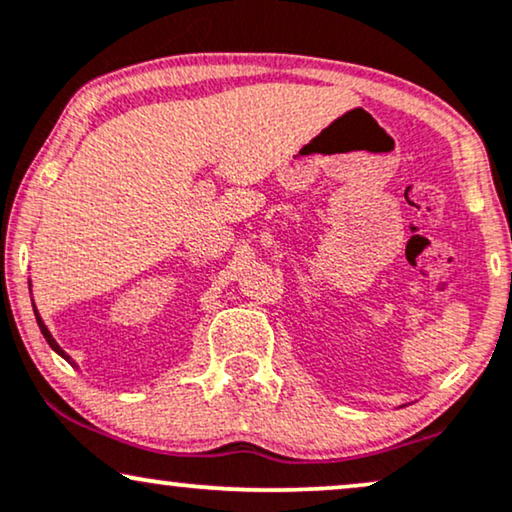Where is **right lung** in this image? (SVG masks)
<instances>
[{
  "instance_id": "add662e5",
  "label": "right lung",
  "mask_w": 512,
  "mask_h": 512,
  "mask_svg": "<svg viewBox=\"0 0 512 512\" xmlns=\"http://www.w3.org/2000/svg\"><path fill=\"white\" fill-rule=\"evenodd\" d=\"M34 316H37L39 330H42V335H44V339H46V342H49V346H51V349H53V351H56V353H60V356H63V358H67V356H65V353H63V349H60V346L56 344V339H53V337H51V332H49V330H46V325L42 323V318H39V313H37V311H34Z\"/></svg>"
}]
</instances>
